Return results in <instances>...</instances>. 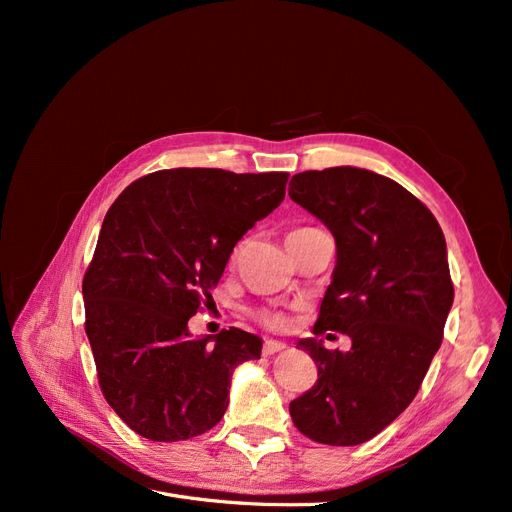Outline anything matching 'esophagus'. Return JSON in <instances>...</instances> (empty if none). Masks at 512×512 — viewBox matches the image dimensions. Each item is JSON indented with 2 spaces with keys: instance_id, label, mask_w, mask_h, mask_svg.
Returning a JSON list of instances; mask_svg holds the SVG:
<instances>
[{
  "instance_id": "1",
  "label": "esophagus",
  "mask_w": 512,
  "mask_h": 512,
  "mask_svg": "<svg viewBox=\"0 0 512 512\" xmlns=\"http://www.w3.org/2000/svg\"><path fill=\"white\" fill-rule=\"evenodd\" d=\"M284 348H286L284 342H277V339H265V346H262V352H265V354H275V352H280Z\"/></svg>"
}]
</instances>
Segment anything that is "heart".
Returning <instances> with one entry per match:
<instances>
[{"label":"heart","instance_id":"1","mask_svg":"<svg viewBox=\"0 0 512 512\" xmlns=\"http://www.w3.org/2000/svg\"><path fill=\"white\" fill-rule=\"evenodd\" d=\"M237 256V252H235ZM260 322L269 329H284L286 327V318L280 312H260Z\"/></svg>","mask_w":512,"mask_h":512}]
</instances>
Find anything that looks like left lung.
Listing matches in <instances>:
<instances>
[{"label":"left lung","instance_id":"left-lung-1","mask_svg":"<svg viewBox=\"0 0 512 512\" xmlns=\"http://www.w3.org/2000/svg\"><path fill=\"white\" fill-rule=\"evenodd\" d=\"M288 194L337 245L314 335L337 330L353 339L348 353L301 339L318 380L290 401V416L309 440L356 446L410 406L442 344L455 297L446 241L421 200L365 168L305 170Z\"/></svg>","mask_w":512,"mask_h":512}]
</instances>
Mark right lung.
I'll return each instance as SVG.
<instances>
[{"label": "right lung", "instance_id": "right-lung-1", "mask_svg": "<svg viewBox=\"0 0 512 512\" xmlns=\"http://www.w3.org/2000/svg\"><path fill=\"white\" fill-rule=\"evenodd\" d=\"M288 173L170 168L136 179L102 222L83 277L85 333L100 389L153 442L190 440L220 423L232 371L262 339L230 327L190 337L232 247L280 207Z\"/></svg>", "mask_w": 512, "mask_h": 512}]
</instances>
